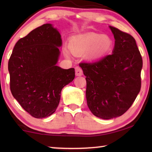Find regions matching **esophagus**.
Wrapping results in <instances>:
<instances>
[{"label": "esophagus", "mask_w": 152, "mask_h": 152, "mask_svg": "<svg viewBox=\"0 0 152 152\" xmlns=\"http://www.w3.org/2000/svg\"><path fill=\"white\" fill-rule=\"evenodd\" d=\"M75 72H76V75L77 76H82V74H83V72H82V69L80 68V67L77 66L75 68Z\"/></svg>", "instance_id": "34e87169"}]
</instances>
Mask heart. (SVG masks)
<instances>
[{
    "label": "heart",
    "mask_w": 152,
    "mask_h": 152,
    "mask_svg": "<svg viewBox=\"0 0 152 152\" xmlns=\"http://www.w3.org/2000/svg\"><path fill=\"white\" fill-rule=\"evenodd\" d=\"M110 45V40L107 37L94 33L76 36L69 42V48L75 54H82L91 50L89 56L92 58L103 56L109 51Z\"/></svg>",
    "instance_id": "heart-1"
}]
</instances>
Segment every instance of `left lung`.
I'll return each instance as SVG.
<instances>
[{
  "mask_svg": "<svg viewBox=\"0 0 152 152\" xmlns=\"http://www.w3.org/2000/svg\"><path fill=\"white\" fill-rule=\"evenodd\" d=\"M115 42L113 53L93 62H81L86 80L87 105L97 117L121 116L140 91L142 58L135 39L110 26Z\"/></svg>",
  "mask_w": 152,
  "mask_h": 152,
  "instance_id": "8db88e82",
  "label": "left lung"
}]
</instances>
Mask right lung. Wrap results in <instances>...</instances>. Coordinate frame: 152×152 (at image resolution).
<instances>
[{
    "instance_id": "add662e5",
    "label": "right lung",
    "mask_w": 152,
    "mask_h": 152,
    "mask_svg": "<svg viewBox=\"0 0 152 152\" xmlns=\"http://www.w3.org/2000/svg\"><path fill=\"white\" fill-rule=\"evenodd\" d=\"M61 45L60 33L52 25L44 24L18 41L9 60L12 96L35 118L56 111L61 89L75 77L74 68L56 66Z\"/></svg>"
}]
</instances>
